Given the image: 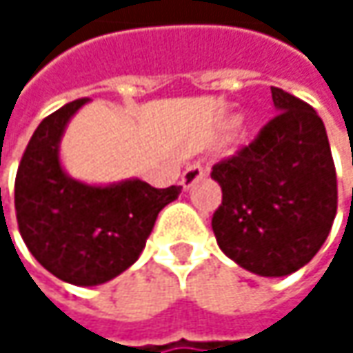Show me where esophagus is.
<instances>
[{
	"mask_svg": "<svg viewBox=\"0 0 353 353\" xmlns=\"http://www.w3.org/2000/svg\"><path fill=\"white\" fill-rule=\"evenodd\" d=\"M204 176H206V170H204L200 163H192V165H188L185 172L181 174V185L188 190V188H192L198 179H202Z\"/></svg>",
	"mask_w": 353,
	"mask_h": 353,
	"instance_id": "obj_1",
	"label": "esophagus"
}]
</instances>
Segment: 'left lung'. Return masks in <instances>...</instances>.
Masks as SVG:
<instances>
[{
    "mask_svg": "<svg viewBox=\"0 0 353 353\" xmlns=\"http://www.w3.org/2000/svg\"><path fill=\"white\" fill-rule=\"evenodd\" d=\"M276 116L233 157L214 163L223 188L216 243L257 276H288L325 243L337 212V177L325 124L296 96L272 88Z\"/></svg>",
    "mask_w": 353,
    "mask_h": 353,
    "instance_id": "left-lung-1",
    "label": "left lung"
}]
</instances>
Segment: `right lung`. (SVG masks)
<instances>
[{"label": "right lung", "instance_id": "add662e5", "mask_svg": "<svg viewBox=\"0 0 353 353\" xmlns=\"http://www.w3.org/2000/svg\"><path fill=\"white\" fill-rule=\"evenodd\" d=\"M85 102H69L38 124L16 174L14 204L20 235L42 268L69 284L98 286L139 259L157 214L181 188L141 179L88 185L67 176L59 143Z\"/></svg>", "mask_w": 353, "mask_h": 353}]
</instances>
